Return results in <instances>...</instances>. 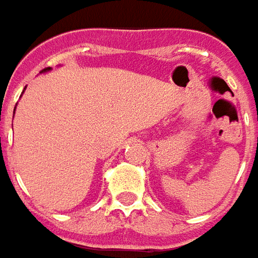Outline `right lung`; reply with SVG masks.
Wrapping results in <instances>:
<instances>
[{
    "label": "right lung",
    "instance_id": "add662e5",
    "mask_svg": "<svg viewBox=\"0 0 258 258\" xmlns=\"http://www.w3.org/2000/svg\"><path fill=\"white\" fill-rule=\"evenodd\" d=\"M48 71H51V68H47V69H43L41 72H48ZM15 108H16V107H15Z\"/></svg>",
    "mask_w": 258,
    "mask_h": 258
}]
</instances>
